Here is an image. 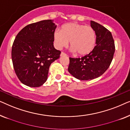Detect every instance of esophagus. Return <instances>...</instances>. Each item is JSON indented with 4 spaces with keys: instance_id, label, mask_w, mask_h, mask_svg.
I'll use <instances>...</instances> for the list:
<instances>
[{
    "instance_id": "34e87169",
    "label": "esophagus",
    "mask_w": 130,
    "mask_h": 130,
    "mask_svg": "<svg viewBox=\"0 0 130 130\" xmlns=\"http://www.w3.org/2000/svg\"><path fill=\"white\" fill-rule=\"evenodd\" d=\"M64 56H66V54L64 53H61V54H60V57H64Z\"/></svg>"
}]
</instances>
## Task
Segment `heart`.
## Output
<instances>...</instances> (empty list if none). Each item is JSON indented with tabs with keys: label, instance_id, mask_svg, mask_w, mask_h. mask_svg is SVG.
<instances>
[{
	"label": "heart",
	"instance_id": "obj_1",
	"mask_svg": "<svg viewBox=\"0 0 130 130\" xmlns=\"http://www.w3.org/2000/svg\"><path fill=\"white\" fill-rule=\"evenodd\" d=\"M54 44L57 49L67 47L69 42L73 52L78 56H86L93 50L96 42L95 30L90 26L75 22L67 23L53 35Z\"/></svg>",
	"mask_w": 130,
	"mask_h": 130
}]
</instances>
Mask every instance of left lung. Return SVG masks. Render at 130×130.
<instances>
[{
    "label": "left lung",
    "mask_w": 130,
    "mask_h": 130,
    "mask_svg": "<svg viewBox=\"0 0 130 130\" xmlns=\"http://www.w3.org/2000/svg\"><path fill=\"white\" fill-rule=\"evenodd\" d=\"M90 26L96 35V45L92 52L83 57L69 58V72L81 80H92L102 75L109 68L115 53L111 32L95 21H90Z\"/></svg>",
    "instance_id": "8db88e82"
}]
</instances>
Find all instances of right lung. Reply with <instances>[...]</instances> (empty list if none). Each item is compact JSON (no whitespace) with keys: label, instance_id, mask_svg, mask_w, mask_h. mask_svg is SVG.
<instances>
[{"label":"right lung","instance_id":"obj_1","mask_svg":"<svg viewBox=\"0 0 130 130\" xmlns=\"http://www.w3.org/2000/svg\"><path fill=\"white\" fill-rule=\"evenodd\" d=\"M57 25L53 20L28 25L16 37L12 48V60L18 77L26 86L37 88L47 81L51 64L61 52L53 45Z\"/></svg>","mask_w":130,"mask_h":130}]
</instances>
